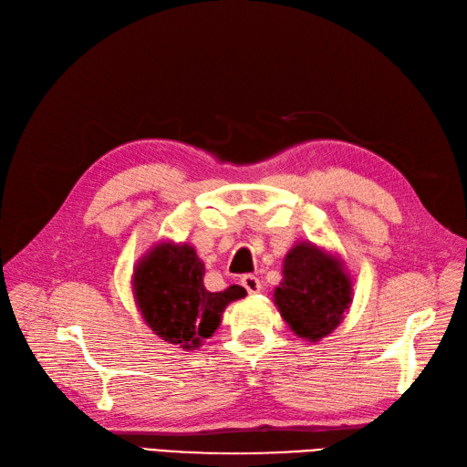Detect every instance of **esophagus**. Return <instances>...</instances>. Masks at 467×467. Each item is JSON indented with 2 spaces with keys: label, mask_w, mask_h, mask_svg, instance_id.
<instances>
[{
  "label": "esophagus",
  "mask_w": 467,
  "mask_h": 467,
  "mask_svg": "<svg viewBox=\"0 0 467 467\" xmlns=\"http://www.w3.org/2000/svg\"><path fill=\"white\" fill-rule=\"evenodd\" d=\"M242 286L249 292V294H257L261 290V280L253 275H244L242 276Z\"/></svg>",
  "instance_id": "esophagus-1"
}]
</instances>
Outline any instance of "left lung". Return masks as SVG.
Segmentation results:
<instances>
[{"mask_svg":"<svg viewBox=\"0 0 467 467\" xmlns=\"http://www.w3.org/2000/svg\"><path fill=\"white\" fill-rule=\"evenodd\" d=\"M273 300L296 335L317 343L343 321L352 302V282L335 255L302 242L285 257Z\"/></svg>","mask_w":467,"mask_h":467,"instance_id":"8db88e82","label":"left lung"}]
</instances>
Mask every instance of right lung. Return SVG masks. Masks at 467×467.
Masks as SVG:
<instances>
[{
  "label": "right lung",
  "mask_w": 467,
  "mask_h": 467,
  "mask_svg": "<svg viewBox=\"0 0 467 467\" xmlns=\"http://www.w3.org/2000/svg\"><path fill=\"white\" fill-rule=\"evenodd\" d=\"M202 278L204 263L189 244H158L134 266L136 306L163 341L185 350L199 348L218 329L225 306L247 294L237 285L210 292Z\"/></svg>",
  "instance_id": "right-lung-1"
}]
</instances>
